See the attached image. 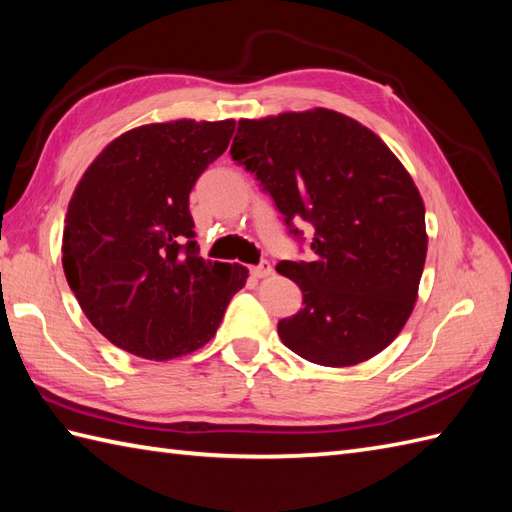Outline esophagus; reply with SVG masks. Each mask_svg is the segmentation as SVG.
<instances>
[{
  "label": "esophagus",
  "mask_w": 512,
  "mask_h": 512,
  "mask_svg": "<svg viewBox=\"0 0 512 512\" xmlns=\"http://www.w3.org/2000/svg\"><path fill=\"white\" fill-rule=\"evenodd\" d=\"M250 275H253L255 279H266V277L273 275V266H270L268 262H262L259 266L250 268Z\"/></svg>",
  "instance_id": "obj_1"
}]
</instances>
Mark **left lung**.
Here are the masks:
<instances>
[{
    "label": "left lung",
    "instance_id": "left-lung-1",
    "mask_svg": "<svg viewBox=\"0 0 512 512\" xmlns=\"http://www.w3.org/2000/svg\"><path fill=\"white\" fill-rule=\"evenodd\" d=\"M231 156L255 173L290 235L314 226L310 262H279L303 292L281 319L286 347L310 363L350 367L405 328L427 259L424 202L409 171L372 129L314 107L242 118Z\"/></svg>",
    "mask_w": 512,
    "mask_h": 512
}]
</instances>
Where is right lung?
<instances>
[{
	"instance_id": "obj_1",
	"label": "right lung",
	"mask_w": 512,
	"mask_h": 512,
	"mask_svg": "<svg viewBox=\"0 0 512 512\" xmlns=\"http://www.w3.org/2000/svg\"><path fill=\"white\" fill-rule=\"evenodd\" d=\"M235 121L151 123L114 138L68 204L61 262L90 323L121 350L169 361L220 328L248 270L198 253L189 193Z\"/></svg>"
}]
</instances>
